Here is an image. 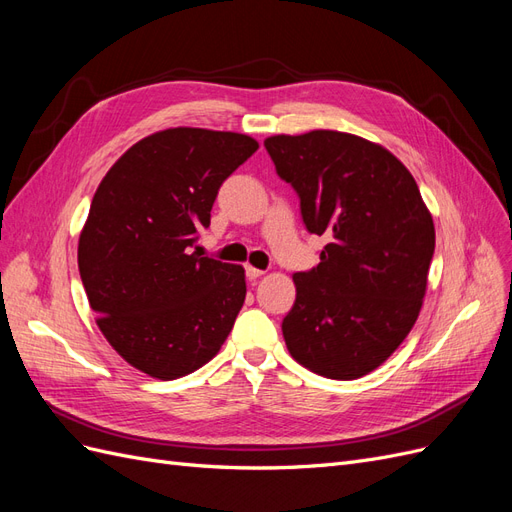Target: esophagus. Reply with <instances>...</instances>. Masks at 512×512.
<instances>
[{"instance_id":"1","label":"esophagus","mask_w":512,"mask_h":512,"mask_svg":"<svg viewBox=\"0 0 512 512\" xmlns=\"http://www.w3.org/2000/svg\"><path fill=\"white\" fill-rule=\"evenodd\" d=\"M245 275H247V280H258V277H260V275H265V271L247 265V267H245Z\"/></svg>"}]
</instances>
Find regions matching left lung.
<instances>
[{"label":"left lung","mask_w":512,"mask_h":512,"mask_svg":"<svg viewBox=\"0 0 512 512\" xmlns=\"http://www.w3.org/2000/svg\"><path fill=\"white\" fill-rule=\"evenodd\" d=\"M265 147L299 194L305 228L329 239L318 267L292 275L288 352L324 378H361L389 359L421 312L436 247L431 213L410 170L361 136L277 134Z\"/></svg>","instance_id":"1"}]
</instances>
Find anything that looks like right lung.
Returning a JSON list of instances; mask_svg holds the SVG:
<instances>
[{
    "label": "right lung",
    "instance_id": "right-lung-1",
    "mask_svg": "<svg viewBox=\"0 0 512 512\" xmlns=\"http://www.w3.org/2000/svg\"><path fill=\"white\" fill-rule=\"evenodd\" d=\"M258 149L252 136L168 128L132 145L91 200L79 271L102 335L160 380L220 352L245 301L241 265L192 252L220 185Z\"/></svg>",
    "mask_w": 512,
    "mask_h": 512
}]
</instances>
